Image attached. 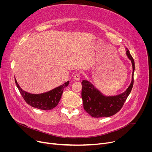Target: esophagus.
Listing matches in <instances>:
<instances>
[{
	"label": "esophagus",
	"mask_w": 152,
	"mask_h": 152,
	"mask_svg": "<svg viewBox=\"0 0 152 152\" xmlns=\"http://www.w3.org/2000/svg\"><path fill=\"white\" fill-rule=\"evenodd\" d=\"M73 79H74L75 81H79V79H80V75H79V74H76L74 76Z\"/></svg>",
	"instance_id": "34e87169"
}]
</instances>
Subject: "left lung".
I'll use <instances>...</instances> for the list:
<instances>
[{
	"label": "left lung",
	"mask_w": 152,
	"mask_h": 152,
	"mask_svg": "<svg viewBox=\"0 0 152 152\" xmlns=\"http://www.w3.org/2000/svg\"><path fill=\"white\" fill-rule=\"evenodd\" d=\"M126 49V54L131 61L132 66V75L131 84L123 93L115 95H106L100 92L93 84L87 80L82 82L81 97L84 109L92 117H109L115 115L120 110L129 96L134 84V61L129 50Z\"/></svg>",
	"instance_id": "8db88e82"
}]
</instances>
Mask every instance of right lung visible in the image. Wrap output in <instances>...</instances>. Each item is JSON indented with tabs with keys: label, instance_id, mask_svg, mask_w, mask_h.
Segmentation results:
<instances>
[{
	"label": "right lung",
	"instance_id": "add662e5",
	"mask_svg": "<svg viewBox=\"0 0 152 152\" xmlns=\"http://www.w3.org/2000/svg\"><path fill=\"white\" fill-rule=\"evenodd\" d=\"M15 81L23 98L28 105L34 108L44 110H52L58 105L64 89L66 87L69 83V81H68L52 90L36 94L23 91L20 87L15 77Z\"/></svg>",
	"mask_w": 152,
	"mask_h": 152
}]
</instances>
